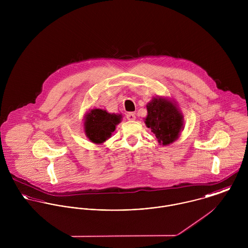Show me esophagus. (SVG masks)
Listing matches in <instances>:
<instances>
[{
	"mask_svg": "<svg viewBox=\"0 0 248 248\" xmlns=\"http://www.w3.org/2000/svg\"><path fill=\"white\" fill-rule=\"evenodd\" d=\"M126 117H127V119L130 120V121L136 120V114L133 113V112H129V113L126 115Z\"/></svg>",
	"mask_w": 248,
	"mask_h": 248,
	"instance_id": "esophagus-1",
	"label": "esophagus"
}]
</instances>
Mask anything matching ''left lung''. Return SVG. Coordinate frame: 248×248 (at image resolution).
Segmentation results:
<instances>
[{
  "mask_svg": "<svg viewBox=\"0 0 248 248\" xmlns=\"http://www.w3.org/2000/svg\"><path fill=\"white\" fill-rule=\"evenodd\" d=\"M147 111L145 124L158 142L166 146L176 141L183 130V115L177 105L169 99L155 97L147 104Z\"/></svg>",
  "mask_w": 248,
  "mask_h": 248,
  "instance_id": "left-lung-1",
  "label": "left lung"
}]
</instances>
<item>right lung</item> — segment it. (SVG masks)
<instances>
[{
	"mask_svg": "<svg viewBox=\"0 0 248 248\" xmlns=\"http://www.w3.org/2000/svg\"><path fill=\"white\" fill-rule=\"evenodd\" d=\"M121 114L108 113L105 109L93 108L85 115V134L95 144H101L110 138L115 126L121 122Z\"/></svg>",
	"mask_w": 248,
	"mask_h": 248,
	"instance_id": "add662e5",
	"label": "right lung"
}]
</instances>
